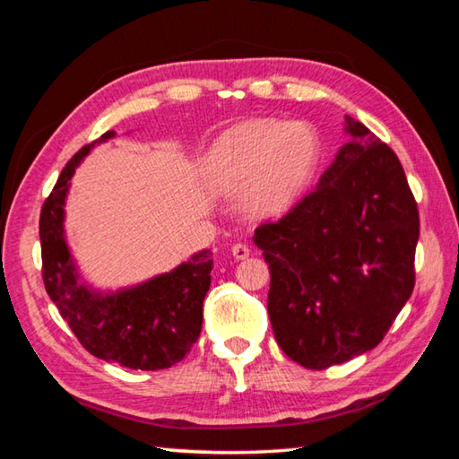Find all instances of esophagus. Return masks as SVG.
<instances>
[{
  "mask_svg": "<svg viewBox=\"0 0 459 459\" xmlns=\"http://www.w3.org/2000/svg\"><path fill=\"white\" fill-rule=\"evenodd\" d=\"M230 253H232V256L237 258V261H243V258H247L248 255H251V251H248V247H247V245H243V243L232 245Z\"/></svg>",
  "mask_w": 459,
  "mask_h": 459,
  "instance_id": "34e87169",
  "label": "esophagus"
}]
</instances>
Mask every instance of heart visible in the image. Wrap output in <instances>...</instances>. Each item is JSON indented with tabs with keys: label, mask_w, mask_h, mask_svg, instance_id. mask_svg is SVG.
I'll return each instance as SVG.
<instances>
[{
	"label": "heart",
	"mask_w": 459,
	"mask_h": 459,
	"mask_svg": "<svg viewBox=\"0 0 459 459\" xmlns=\"http://www.w3.org/2000/svg\"><path fill=\"white\" fill-rule=\"evenodd\" d=\"M319 158V134L307 122L256 118L214 140L201 160V180L208 193L240 196L251 216L273 219L303 195Z\"/></svg>",
	"instance_id": "obj_1"
}]
</instances>
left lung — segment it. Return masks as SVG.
Instances as JSON below:
<instances>
[{
	"label": "left lung",
	"instance_id": "left-lung-1",
	"mask_svg": "<svg viewBox=\"0 0 459 459\" xmlns=\"http://www.w3.org/2000/svg\"><path fill=\"white\" fill-rule=\"evenodd\" d=\"M349 143L279 222L255 230L271 269V325L307 369L371 351L411 297L418 204L394 150L345 116Z\"/></svg>",
	"mask_w": 459,
	"mask_h": 459
}]
</instances>
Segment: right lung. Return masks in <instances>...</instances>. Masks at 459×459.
<instances>
[{"label": "right lung", "mask_w": 459, "mask_h": 459, "mask_svg": "<svg viewBox=\"0 0 459 459\" xmlns=\"http://www.w3.org/2000/svg\"><path fill=\"white\" fill-rule=\"evenodd\" d=\"M108 130L65 164L41 208L39 240L44 285L62 319L88 353L120 368L158 371L185 359L203 329V301L211 289V248H203L143 282L98 289L82 274L65 235V201L72 177Z\"/></svg>", "instance_id": "right-lung-1"}]
</instances>
